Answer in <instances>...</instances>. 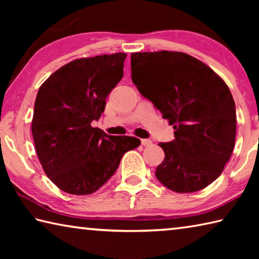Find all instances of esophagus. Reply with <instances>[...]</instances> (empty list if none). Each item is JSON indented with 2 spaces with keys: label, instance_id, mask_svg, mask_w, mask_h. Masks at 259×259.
Returning a JSON list of instances; mask_svg holds the SVG:
<instances>
[{
  "label": "esophagus",
  "instance_id": "esophagus-1",
  "mask_svg": "<svg viewBox=\"0 0 259 259\" xmlns=\"http://www.w3.org/2000/svg\"><path fill=\"white\" fill-rule=\"evenodd\" d=\"M152 140H150V139H142V145L143 146H151L152 145Z\"/></svg>",
  "mask_w": 259,
  "mask_h": 259
}]
</instances>
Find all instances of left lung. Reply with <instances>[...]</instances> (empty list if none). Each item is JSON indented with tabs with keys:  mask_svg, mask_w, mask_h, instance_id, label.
<instances>
[{
	"mask_svg": "<svg viewBox=\"0 0 259 259\" xmlns=\"http://www.w3.org/2000/svg\"><path fill=\"white\" fill-rule=\"evenodd\" d=\"M131 78L174 125L160 143L164 160L155 176L169 190L192 193L219 177L234 148L235 104L226 83L202 61L183 52H135Z\"/></svg>",
	"mask_w": 259,
	"mask_h": 259,
	"instance_id": "1",
	"label": "left lung"
}]
</instances>
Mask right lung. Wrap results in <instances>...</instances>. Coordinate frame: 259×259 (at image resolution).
Returning <instances> with one entry per match:
<instances>
[{"label": "right lung", "instance_id": "obj_1", "mask_svg": "<svg viewBox=\"0 0 259 259\" xmlns=\"http://www.w3.org/2000/svg\"><path fill=\"white\" fill-rule=\"evenodd\" d=\"M126 55L81 58L64 65L43 83L35 99L32 134L50 181L61 191L87 195L99 190L125 152L140 140L94 128L107 96L123 76Z\"/></svg>", "mask_w": 259, "mask_h": 259}]
</instances>
